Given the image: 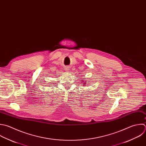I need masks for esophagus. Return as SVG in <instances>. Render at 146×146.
Returning a JSON list of instances; mask_svg holds the SVG:
<instances>
[{
  "mask_svg": "<svg viewBox=\"0 0 146 146\" xmlns=\"http://www.w3.org/2000/svg\"><path fill=\"white\" fill-rule=\"evenodd\" d=\"M69 68L68 67H66V68H65V70L66 71V72H68L69 71Z\"/></svg>",
  "mask_w": 146,
  "mask_h": 146,
  "instance_id": "obj_1",
  "label": "esophagus"
}]
</instances>
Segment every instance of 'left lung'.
Wrapping results in <instances>:
<instances>
[{
  "mask_svg": "<svg viewBox=\"0 0 146 146\" xmlns=\"http://www.w3.org/2000/svg\"><path fill=\"white\" fill-rule=\"evenodd\" d=\"M84 82H82V83H84V85L83 86H85V85H86V82H85V81H82Z\"/></svg>",
  "mask_w": 146,
  "mask_h": 146,
  "instance_id": "1",
  "label": "left lung"
}]
</instances>
